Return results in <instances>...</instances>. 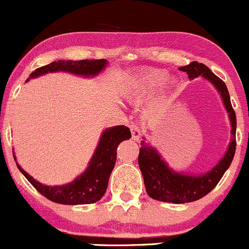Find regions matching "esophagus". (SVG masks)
Wrapping results in <instances>:
<instances>
[{
    "instance_id": "esophagus-1",
    "label": "esophagus",
    "mask_w": 249,
    "mask_h": 249,
    "mask_svg": "<svg viewBox=\"0 0 249 249\" xmlns=\"http://www.w3.org/2000/svg\"><path fill=\"white\" fill-rule=\"evenodd\" d=\"M130 130H131V134H132L133 141H138L142 136V127L139 126L138 124H132L130 125Z\"/></svg>"
}]
</instances>
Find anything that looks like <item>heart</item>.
<instances>
[{
  "label": "heart",
  "instance_id": "1",
  "mask_svg": "<svg viewBox=\"0 0 249 249\" xmlns=\"http://www.w3.org/2000/svg\"><path fill=\"white\" fill-rule=\"evenodd\" d=\"M167 79V73L159 70H145L131 82V92L136 96H144L158 89Z\"/></svg>",
  "mask_w": 249,
  "mask_h": 249
}]
</instances>
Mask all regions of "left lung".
I'll use <instances>...</instances> for the list:
<instances>
[{"label":"left lung","mask_w":249,"mask_h":249,"mask_svg":"<svg viewBox=\"0 0 249 249\" xmlns=\"http://www.w3.org/2000/svg\"><path fill=\"white\" fill-rule=\"evenodd\" d=\"M179 70L186 72L190 79L196 78L198 76L202 75L215 85V88L220 91L225 107L230 113L232 134L233 137H235L236 116L232 104H231L230 93H228L225 82L216 75H214L210 68L196 61L190 63L188 65L180 67ZM235 148L236 141L235 138H233L225 157L215 167H213L212 171L202 174V176L193 177L173 172L161 160L158 152L142 141L141 142V150H139L138 164L142 173V178H144L146 193L152 199L165 202H173V204H184V202H192L201 199L218 185L220 179L222 178L226 170L230 167L231 162L233 160Z\"/></svg>","instance_id":"8db88e82"}]
</instances>
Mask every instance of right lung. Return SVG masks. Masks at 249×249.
Wrapping results in <instances>:
<instances>
[{
	"instance_id": "right-lung-1",
	"label": "right lung",
	"mask_w": 249,
	"mask_h": 249,
	"mask_svg": "<svg viewBox=\"0 0 249 249\" xmlns=\"http://www.w3.org/2000/svg\"><path fill=\"white\" fill-rule=\"evenodd\" d=\"M107 59H82V61H57L38 68L30 73L29 78L44 75L53 71H69L76 75L95 76L104 69ZM29 78L27 81H29ZM131 138L130 128L119 125L107 128L102 134L95 154L91 159L88 170L64 186H45L39 184L17 165L23 176L34 187L51 201L62 205L93 204L102 199L107 192L108 178L115 167L117 159V147L123 141Z\"/></svg>"
}]
</instances>
